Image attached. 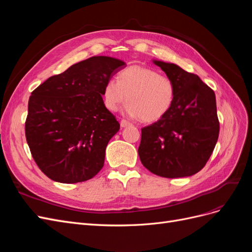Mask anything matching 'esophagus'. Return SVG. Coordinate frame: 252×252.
Masks as SVG:
<instances>
[{"instance_id":"esophagus-1","label":"esophagus","mask_w":252,"mask_h":252,"mask_svg":"<svg viewBox=\"0 0 252 252\" xmlns=\"http://www.w3.org/2000/svg\"><path fill=\"white\" fill-rule=\"evenodd\" d=\"M129 125H130V123H129L128 121H126V120H122V121H121V127H122V128L127 127V126H129Z\"/></svg>"}]
</instances>
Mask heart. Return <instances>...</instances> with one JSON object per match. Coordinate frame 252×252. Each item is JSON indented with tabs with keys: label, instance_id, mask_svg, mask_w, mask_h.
<instances>
[{
	"label": "heart",
	"instance_id": "b5f03b06",
	"mask_svg": "<svg viewBox=\"0 0 252 252\" xmlns=\"http://www.w3.org/2000/svg\"><path fill=\"white\" fill-rule=\"evenodd\" d=\"M106 109L114 112L127 101L126 112L143 123H155L171 109L175 86L172 80L152 68L131 65L124 68L116 80H108L103 87Z\"/></svg>",
	"mask_w": 252,
	"mask_h": 252
}]
</instances>
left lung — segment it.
Segmentation results:
<instances>
[{
    "label": "left lung",
    "mask_w": 252,
    "mask_h": 252,
    "mask_svg": "<svg viewBox=\"0 0 252 252\" xmlns=\"http://www.w3.org/2000/svg\"><path fill=\"white\" fill-rule=\"evenodd\" d=\"M154 63L174 83L175 97L163 119L142 128L139 157L144 167L158 177H190L206 165L218 142L215 91L178 65Z\"/></svg>",
    "instance_id": "left-lung-1"
}]
</instances>
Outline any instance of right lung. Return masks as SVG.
I'll list each match as a JSON object with an SVG mask.
<instances>
[{"instance_id":"right-lung-1","label":"right lung","mask_w":252,"mask_h":252,"mask_svg":"<svg viewBox=\"0 0 252 252\" xmlns=\"http://www.w3.org/2000/svg\"><path fill=\"white\" fill-rule=\"evenodd\" d=\"M125 67L118 59L93 57L52 75L32 93L26 140L34 162L52 181L73 184L102 169L107 144L120 129L104 106L103 87Z\"/></svg>"}]
</instances>
